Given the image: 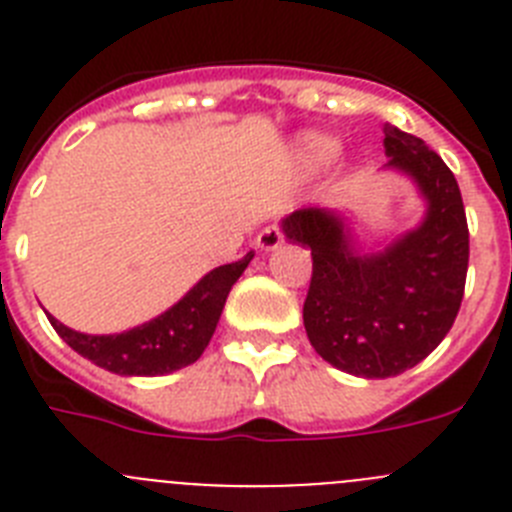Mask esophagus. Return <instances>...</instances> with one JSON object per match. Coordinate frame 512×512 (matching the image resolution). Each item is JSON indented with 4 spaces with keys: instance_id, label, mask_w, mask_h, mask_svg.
Here are the masks:
<instances>
[{
    "instance_id": "1",
    "label": "esophagus",
    "mask_w": 512,
    "mask_h": 512,
    "mask_svg": "<svg viewBox=\"0 0 512 512\" xmlns=\"http://www.w3.org/2000/svg\"><path fill=\"white\" fill-rule=\"evenodd\" d=\"M284 243V233L279 225H266L259 235H256V246L264 248V251H274Z\"/></svg>"
}]
</instances>
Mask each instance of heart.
I'll return each mask as SVG.
<instances>
[{
  "label": "heart",
  "instance_id": "1",
  "mask_svg": "<svg viewBox=\"0 0 512 512\" xmlns=\"http://www.w3.org/2000/svg\"><path fill=\"white\" fill-rule=\"evenodd\" d=\"M302 148H305L307 156H310L312 161H318V164H325V161H330V158L336 156V143L330 138H325V135H305Z\"/></svg>",
  "mask_w": 512,
  "mask_h": 512
}]
</instances>
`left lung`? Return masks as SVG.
I'll list each match as a JSON object with an SVG mask.
<instances>
[{
    "label": "left lung",
    "mask_w": 512,
    "mask_h": 512,
    "mask_svg": "<svg viewBox=\"0 0 512 512\" xmlns=\"http://www.w3.org/2000/svg\"><path fill=\"white\" fill-rule=\"evenodd\" d=\"M387 169L408 174L425 197L415 230L377 253L356 251L343 215L307 207L284 217V235L312 256L302 307L307 338L328 364L354 377L387 379L431 354L464 297L469 266L467 212L459 184L436 151L384 125Z\"/></svg>",
    "instance_id": "obj_1"
}]
</instances>
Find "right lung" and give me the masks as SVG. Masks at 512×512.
<instances>
[{"mask_svg":"<svg viewBox=\"0 0 512 512\" xmlns=\"http://www.w3.org/2000/svg\"><path fill=\"white\" fill-rule=\"evenodd\" d=\"M253 251L241 261L217 266L189 289L182 300L161 312L158 318L112 336H89L66 328L48 315L58 336L74 348L76 354L120 377H158L194 364L210 343L223 312L228 292L238 282Z\"/></svg>","mask_w":512,"mask_h":512,"instance_id":"obj_1","label":"right lung"}]
</instances>
